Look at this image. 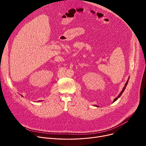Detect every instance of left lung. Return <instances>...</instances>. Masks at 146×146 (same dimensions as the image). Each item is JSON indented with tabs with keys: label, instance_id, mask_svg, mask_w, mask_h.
<instances>
[{
	"label": "left lung",
	"instance_id": "left-lung-1",
	"mask_svg": "<svg viewBox=\"0 0 146 146\" xmlns=\"http://www.w3.org/2000/svg\"><path fill=\"white\" fill-rule=\"evenodd\" d=\"M128 81H127V82L125 83V86H124V87L123 88V89H122V91H121V93L119 94V95H118V96H117L116 98H115V99H114V100H113V102H114L115 101H116V100L118 99V98H119V97L121 96V95L122 94V93L123 92V91H124L125 89V88H126V87H127V85L128 84Z\"/></svg>",
	"mask_w": 146,
	"mask_h": 146
}]
</instances>
